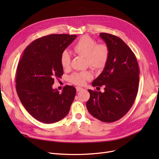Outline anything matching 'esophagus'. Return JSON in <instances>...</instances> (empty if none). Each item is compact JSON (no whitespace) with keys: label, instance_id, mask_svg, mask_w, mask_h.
<instances>
[{"label":"esophagus","instance_id":"1","mask_svg":"<svg viewBox=\"0 0 159 159\" xmlns=\"http://www.w3.org/2000/svg\"><path fill=\"white\" fill-rule=\"evenodd\" d=\"M81 89H83V88H80V87H76V91H81Z\"/></svg>","mask_w":159,"mask_h":159}]
</instances>
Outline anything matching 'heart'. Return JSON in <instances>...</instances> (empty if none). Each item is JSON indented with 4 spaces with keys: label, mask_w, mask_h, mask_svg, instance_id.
<instances>
[{
    "label": "heart",
    "mask_w": 159,
    "mask_h": 159,
    "mask_svg": "<svg viewBox=\"0 0 159 159\" xmlns=\"http://www.w3.org/2000/svg\"><path fill=\"white\" fill-rule=\"evenodd\" d=\"M74 51L80 56L86 57L88 64L91 68L95 70L103 69L106 65L109 58V49L106 44H97V42L89 36H83L74 46ZM70 56L67 51H64L60 56L61 65L64 68H68L70 65ZM92 78L91 72L88 71L75 72L70 76L71 83L78 85H83L86 81Z\"/></svg>",
    "instance_id": "1"
}]
</instances>
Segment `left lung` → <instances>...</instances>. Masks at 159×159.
<instances>
[{
	"label": "left lung",
	"mask_w": 159,
	"mask_h": 159,
	"mask_svg": "<svg viewBox=\"0 0 159 159\" xmlns=\"http://www.w3.org/2000/svg\"><path fill=\"white\" fill-rule=\"evenodd\" d=\"M99 36L108 47L109 58L92 85H104L105 91L88 89L90 98L86 106L96 119L112 123L123 117L132 107L139 88V69L135 55L121 38L107 33Z\"/></svg>",
	"instance_id": "1"
}]
</instances>
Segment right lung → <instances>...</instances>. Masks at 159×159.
<instances>
[{"instance_id":"obj_1","label":"right lung","mask_w":159,"mask_h":159,"mask_svg":"<svg viewBox=\"0 0 159 159\" xmlns=\"http://www.w3.org/2000/svg\"><path fill=\"white\" fill-rule=\"evenodd\" d=\"M77 36L50 34L28 45L20 57L16 72V89L27 111L38 121L54 123L68 115L76 89L66 85L62 92L52 88L54 79L64 74L61 53Z\"/></svg>"}]
</instances>
